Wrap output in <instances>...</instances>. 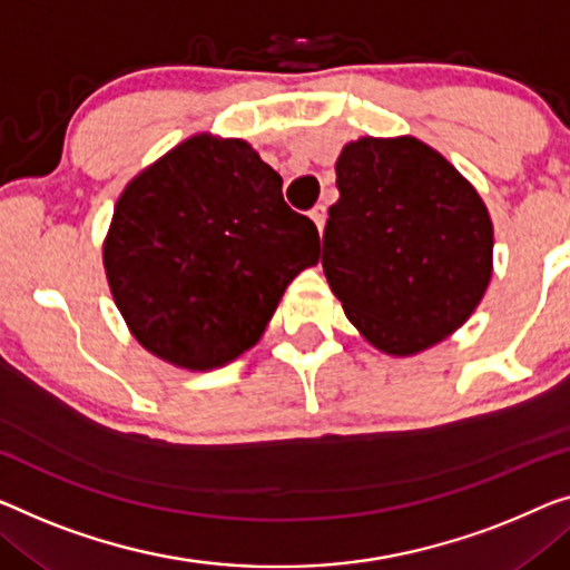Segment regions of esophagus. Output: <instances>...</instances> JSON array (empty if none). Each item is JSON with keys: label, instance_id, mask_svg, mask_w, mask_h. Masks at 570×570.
<instances>
[{"label": "esophagus", "instance_id": "obj_1", "mask_svg": "<svg viewBox=\"0 0 570 570\" xmlns=\"http://www.w3.org/2000/svg\"><path fill=\"white\" fill-rule=\"evenodd\" d=\"M309 217H312V223L317 225L320 233L325 230V219H327V207H325V204H314V207L309 209Z\"/></svg>", "mask_w": 570, "mask_h": 570}]
</instances>
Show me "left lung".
I'll return each mask as SVG.
<instances>
[{
	"label": "left lung",
	"instance_id": "left-lung-1",
	"mask_svg": "<svg viewBox=\"0 0 570 570\" xmlns=\"http://www.w3.org/2000/svg\"><path fill=\"white\" fill-rule=\"evenodd\" d=\"M335 174L322 268L347 320L389 355L453 335L494 268V225L479 191L410 135L347 142Z\"/></svg>",
	"mask_w": 570,
	"mask_h": 570
}]
</instances>
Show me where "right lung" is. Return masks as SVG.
Instances as JSON below:
<instances>
[{
  "mask_svg": "<svg viewBox=\"0 0 570 570\" xmlns=\"http://www.w3.org/2000/svg\"><path fill=\"white\" fill-rule=\"evenodd\" d=\"M101 258L135 340L212 371L258 343L320 233L248 142L199 132L125 186Z\"/></svg>",
  "mask_w": 570,
  "mask_h": 570,
  "instance_id": "add662e5",
  "label": "right lung"
}]
</instances>
